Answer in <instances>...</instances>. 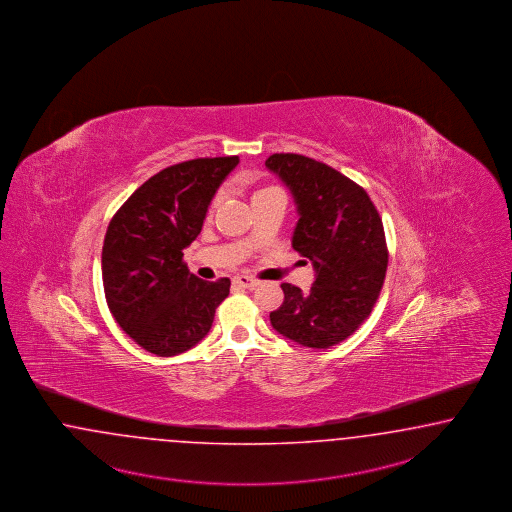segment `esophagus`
Wrapping results in <instances>:
<instances>
[{
	"instance_id": "esophagus-1",
	"label": "esophagus",
	"mask_w": 512,
	"mask_h": 512,
	"mask_svg": "<svg viewBox=\"0 0 512 512\" xmlns=\"http://www.w3.org/2000/svg\"><path fill=\"white\" fill-rule=\"evenodd\" d=\"M234 282L238 283V285H242V287H246V289H253V287L259 285V280H255V278H251V276H246V274L236 276Z\"/></svg>"
}]
</instances>
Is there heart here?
Here are the masks:
<instances>
[{
  "mask_svg": "<svg viewBox=\"0 0 512 512\" xmlns=\"http://www.w3.org/2000/svg\"><path fill=\"white\" fill-rule=\"evenodd\" d=\"M263 191H265V189H263Z\"/></svg>",
  "mask_w": 512,
  "mask_h": 512,
  "instance_id": "b5f03b06",
  "label": "heart"
}]
</instances>
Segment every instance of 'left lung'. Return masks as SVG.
Wrapping results in <instances>:
<instances>
[{
	"mask_svg": "<svg viewBox=\"0 0 512 512\" xmlns=\"http://www.w3.org/2000/svg\"><path fill=\"white\" fill-rule=\"evenodd\" d=\"M265 164L295 198L293 247L316 270L308 293L282 283L270 323L300 346L327 350L359 329L382 291L389 255L380 213L361 185L319 160L274 153Z\"/></svg>",
	"mask_w": 512,
	"mask_h": 512,
	"instance_id": "left-lung-1",
	"label": "left lung"
}]
</instances>
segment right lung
<instances>
[{
  "mask_svg": "<svg viewBox=\"0 0 512 512\" xmlns=\"http://www.w3.org/2000/svg\"><path fill=\"white\" fill-rule=\"evenodd\" d=\"M238 157L179 162L149 177L113 215L102 249L107 306L119 327L160 357L187 352L212 329L230 280L204 282L183 263L213 194Z\"/></svg>",
  "mask_w": 512,
  "mask_h": 512,
  "instance_id": "add662e5",
  "label": "right lung"
}]
</instances>
